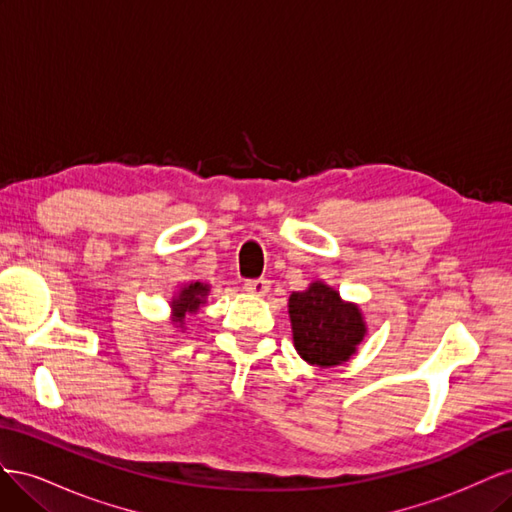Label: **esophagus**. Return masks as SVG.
Wrapping results in <instances>:
<instances>
[{"label":"esophagus","instance_id":"1","mask_svg":"<svg viewBox=\"0 0 512 512\" xmlns=\"http://www.w3.org/2000/svg\"><path fill=\"white\" fill-rule=\"evenodd\" d=\"M243 288H245V292L256 294V297H265L271 288V282L265 280V277H258V280H245Z\"/></svg>","mask_w":512,"mask_h":512}]
</instances>
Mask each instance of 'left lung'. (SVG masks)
<instances>
[{
	"label": "left lung",
	"mask_w": 512,
	"mask_h": 512,
	"mask_svg": "<svg viewBox=\"0 0 512 512\" xmlns=\"http://www.w3.org/2000/svg\"><path fill=\"white\" fill-rule=\"evenodd\" d=\"M292 342L309 365L333 367L346 363L367 333L359 305L346 303L324 282L292 292L288 299Z\"/></svg>",
	"instance_id": "1"
}]
</instances>
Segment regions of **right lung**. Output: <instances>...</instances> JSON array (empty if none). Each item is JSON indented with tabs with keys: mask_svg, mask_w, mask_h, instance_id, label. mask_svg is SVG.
<instances>
[{
	"mask_svg": "<svg viewBox=\"0 0 512 512\" xmlns=\"http://www.w3.org/2000/svg\"><path fill=\"white\" fill-rule=\"evenodd\" d=\"M207 294H209V284H203V282H192V284L181 286L177 297H173V301H170V307H173V322L183 327L185 314H196L200 305L205 303Z\"/></svg>",
	"mask_w": 512,
	"mask_h": 512,
	"instance_id": "obj_1",
	"label": "right lung"
}]
</instances>
